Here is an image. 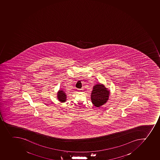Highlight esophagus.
Wrapping results in <instances>:
<instances>
[{
  "mask_svg": "<svg viewBox=\"0 0 160 160\" xmlns=\"http://www.w3.org/2000/svg\"><path fill=\"white\" fill-rule=\"evenodd\" d=\"M78 92H82V89H78Z\"/></svg>",
  "mask_w": 160,
  "mask_h": 160,
  "instance_id": "esophagus-1",
  "label": "esophagus"
}]
</instances>
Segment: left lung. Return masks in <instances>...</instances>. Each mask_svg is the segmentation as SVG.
Listing matches in <instances>:
<instances>
[{"mask_svg": "<svg viewBox=\"0 0 160 160\" xmlns=\"http://www.w3.org/2000/svg\"><path fill=\"white\" fill-rule=\"evenodd\" d=\"M109 91L101 84L95 85L91 93V101L94 105L97 107L102 106L109 98Z\"/></svg>", "mask_w": 160, "mask_h": 160, "instance_id": "left-lung-1", "label": "left lung"}]
</instances>
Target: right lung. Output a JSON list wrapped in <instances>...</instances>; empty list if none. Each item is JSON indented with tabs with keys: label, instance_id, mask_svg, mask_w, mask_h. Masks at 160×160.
Listing matches in <instances>:
<instances>
[{
	"label": "right lung",
	"instance_id": "right-lung-1",
	"mask_svg": "<svg viewBox=\"0 0 160 160\" xmlns=\"http://www.w3.org/2000/svg\"><path fill=\"white\" fill-rule=\"evenodd\" d=\"M58 99H59V101L61 102H64L66 101V93L63 91L61 90L59 92H58Z\"/></svg>",
	"mask_w": 160,
	"mask_h": 160
}]
</instances>
